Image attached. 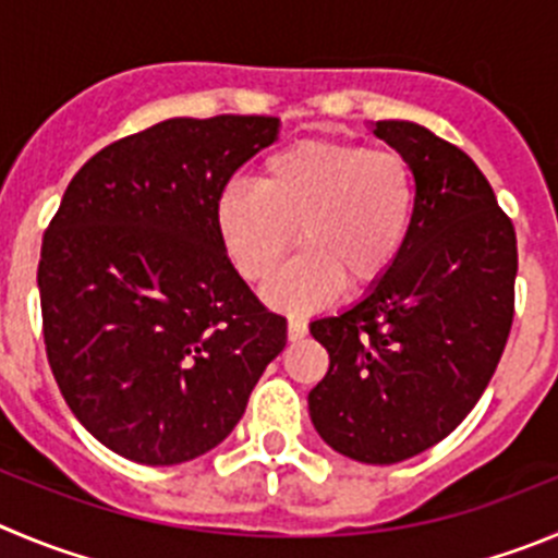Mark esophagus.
Segmentation results:
<instances>
[{"label":"esophagus","instance_id":"obj_1","mask_svg":"<svg viewBox=\"0 0 558 558\" xmlns=\"http://www.w3.org/2000/svg\"><path fill=\"white\" fill-rule=\"evenodd\" d=\"M308 336V325L303 319H289V341H300Z\"/></svg>","mask_w":558,"mask_h":558}]
</instances>
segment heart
I'll use <instances>...</instances> for the list:
<instances>
[{
    "mask_svg": "<svg viewBox=\"0 0 558 558\" xmlns=\"http://www.w3.org/2000/svg\"><path fill=\"white\" fill-rule=\"evenodd\" d=\"M413 165L388 148L303 140L262 161L255 186L228 184L215 228L231 267L267 283L294 247L305 253L269 286L275 308L314 311L341 286L361 294L390 275L415 226Z\"/></svg>",
    "mask_w": 558,
    "mask_h": 558,
    "instance_id": "heart-1",
    "label": "heart"
}]
</instances>
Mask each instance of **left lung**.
Instances as JSON below:
<instances>
[{"label":"left lung","mask_w":558,"mask_h":558,"mask_svg":"<svg viewBox=\"0 0 558 558\" xmlns=\"http://www.w3.org/2000/svg\"><path fill=\"white\" fill-rule=\"evenodd\" d=\"M372 132L413 165L415 226L388 278L311 322L330 368L308 410L338 454L393 465L451 435L490 383L514 316L518 239L465 150L410 121Z\"/></svg>","instance_id":"left-lung-1"}]
</instances>
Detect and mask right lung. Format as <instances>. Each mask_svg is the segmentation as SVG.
<instances>
[{
	"instance_id": "1",
	"label": "right lung",
	"mask_w": 558,
	"mask_h": 558,
	"mask_svg": "<svg viewBox=\"0 0 558 558\" xmlns=\"http://www.w3.org/2000/svg\"><path fill=\"white\" fill-rule=\"evenodd\" d=\"M264 114L170 118L71 179L38 264L44 341L71 413L114 454L179 465L220 446L286 347L228 262L215 201L278 140Z\"/></svg>"
}]
</instances>
